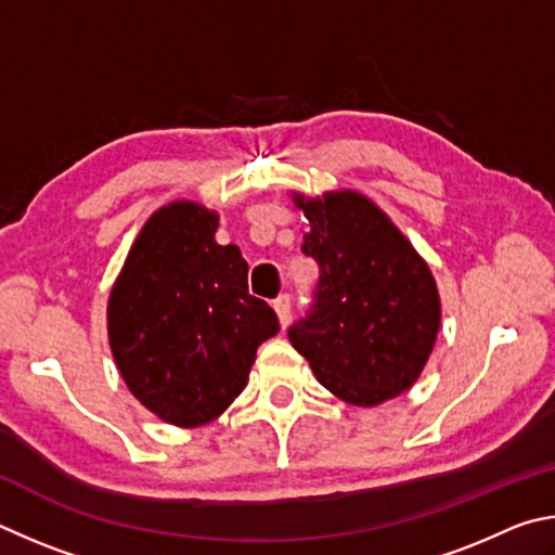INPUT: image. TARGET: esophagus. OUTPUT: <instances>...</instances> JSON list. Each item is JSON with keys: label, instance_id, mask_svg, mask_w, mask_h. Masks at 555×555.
Instances as JSON below:
<instances>
[{"label": "esophagus", "instance_id": "esophagus-1", "mask_svg": "<svg viewBox=\"0 0 555 555\" xmlns=\"http://www.w3.org/2000/svg\"><path fill=\"white\" fill-rule=\"evenodd\" d=\"M272 307H275L278 312V319H280V326H287L289 319H293V299H289V295H280L275 302H272Z\"/></svg>", "mask_w": 555, "mask_h": 555}]
</instances>
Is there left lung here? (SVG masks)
Returning a JSON list of instances; mask_svg holds the SVG:
<instances>
[{"mask_svg":"<svg viewBox=\"0 0 555 555\" xmlns=\"http://www.w3.org/2000/svg\"><path fill=\"white\" fill-rule=\"evenodd\" d=\"M293 199L312 227L302 253L317 260L319 283L305 319L289 326V341L344 402L392 400L416 383L439 334L431 270L361 192Z\"/></svg>","mask_w":555,"mask_h":555,"instance_id":"8db88e82","label":"left lung"}]
</instances>
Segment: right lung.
Here are the masks:
<instances>
[{
    "mask_svg": "<svg viewBox=\"0 0 555 555\" xmlns=\"http://www.w3.org/2000/svg\"><path fill=\"white\" fill-rule=\"evenodd\" d=\"M219 217L172 202L143 223L106 307L109 346L126 387L163 422L202 426L248 383L262 341L280 332L248 293L238 246L214 241Z\"/></svg>",
    "mask_w": 555,
    "mask_h": 555,
    "instance_id": "1",
    "label": "right lung"
}]
</instances>
